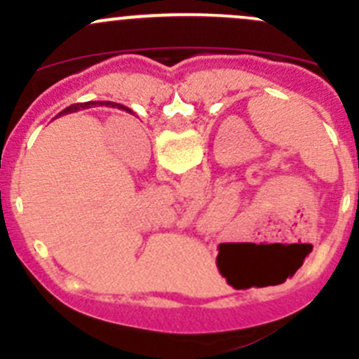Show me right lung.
<instances>
[{"mask_svg": "<svg viewBox=\"0 0 359 359\" xmlns=\"http://www.w3.org/2000/svg\"><path fill=\"white\" fill-rule=\"evenodd\" d=\"M104 104H106V106H107V104H109V102H78V104H72V106L66 107V109L60 112L59 116H62V114H71V112H78V111H83V109H90V107H93V106H104ZM111 106L123 107V106H119V104H114V102H112ZM123 109L130 111L128 107H123Z\"/></svg>", "mask_w": 359, "mask_h": 359, "instance_id": "right-lung-1", "label": "right lung"}]
</instances>
